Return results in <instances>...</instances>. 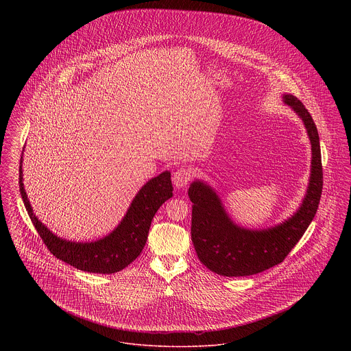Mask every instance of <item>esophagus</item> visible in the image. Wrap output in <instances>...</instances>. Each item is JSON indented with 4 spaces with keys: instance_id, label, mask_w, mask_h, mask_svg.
Listing matches in <instances>:
<instances>
[{
    "instance_id": "esophagus-1",
    "label": "esophagus",
    "mask_w": 351,
    "mask_h": 351,
    "mask_svg": "<svg viewBox=\"0 0 351 351\" xmlns=\"http://www.w3.org/2000/svg\"><path fill=\"white\" fill-rule=\"evenodd\" d=\"M193 178V172L191 168H178L172 175V183L176 188H183Z\"/></svg>"
}]
</instances>
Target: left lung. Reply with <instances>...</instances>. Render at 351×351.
<instances>
[{"instance_id":"8db88e82","label":"left lung","mask_w":351,"mask_h":351,"mask_svg":"<svg viewBox=\"0 0 351 351\" xmlns=\"http://www.w3.org/2000/svg\"><path fill=\"white\" fill-rule=\"evenodd\" d=\"M283 101L302 119L312 145L311 178L306 195L292 217L282 223L249 230L235 225L217 193L200 180L191 184L192 242L201 263L222 276H249L282 263L317 212L322 192V163L317 128L298 97L283 95Z\"/></svg>"}]
</instances>
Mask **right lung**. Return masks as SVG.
<instances>
[{
	"label": "right lung",
	"instance_id": "add662e5",
	"mask_svg": "<svg viewBox=\"0 0 351 351\" xmlns=\"http://www.w3.org/2000/svg\"><path fill=\"white\" fill-rule=\"evenodd\" d=\"M19 166V192L32 222L52 255L77 269L93 274H114L128 267L142 252L151 221L163 202L172 197L171 172L165 171L145 184L134 197L126 216L117 228L95 242H71L50 232L35 217L22 182Z\"/></svg>",
	"mask_w": 351,
	"mask_h": 351
}]
</instances>
